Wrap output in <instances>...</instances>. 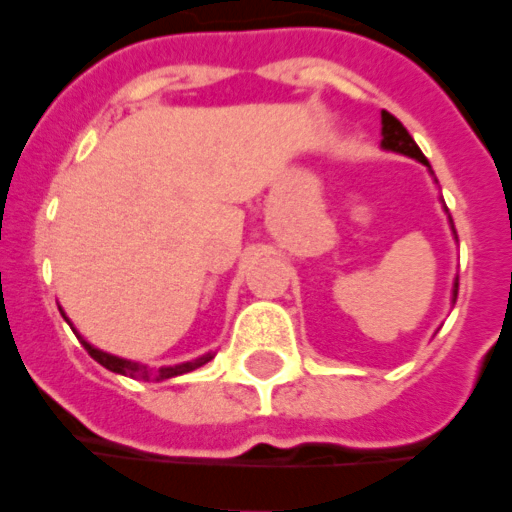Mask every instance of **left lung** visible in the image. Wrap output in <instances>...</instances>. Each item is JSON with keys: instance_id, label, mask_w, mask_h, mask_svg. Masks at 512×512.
I'll use <instances>...</instances> for the list:
<instances>
[{"instance_id": "8db88e82", "label": "left lung", "mask_w": 512, "mask_h": 512, "mask_svg": "<svg viewBox=\"0 0 512 512\" xmlns=\"http://www.w3.org/2000/svg\"><path fill=\"white\" fill-rule=\"evenodd\" d=\"M380 121H383V143H380V146L386 148V151H397V154H405V157L419 159L422 165L430 168V162L424 159L422 148L413 143V137L408 134V129H405V126H402L391 112L383 110ZM449 223H452V220H449ZM452 231H455V226H452ZM452 300H458V284H455V289H452Z\"/></svg>"}]
</instances>
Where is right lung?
<instances>
[{
	"instance_id": "add662e5",
	"label": "right lung",
	"mask_w": 512,
	"mask_h": 512,
	"mask_svg": "<svg viewBox=\"0 0 512 512\" xmlns=\"http://www.w3.org/2000/svg\"><path fill=\"white\" fill-rule=\"evenodd\" d=\"M85 344V350L90 353V358H96L101 366H107L110 372H118V375H126V378H134V380H165V378H176V375H184V372H192V369H198V366H204L206 361H212V353L201 355V358H195V361H187V364H179V366H162V369H148L143 364H134V361H126V358H118V355H110V353H101L96 350L93 344Z\"/></svg>"
}]
</instances>
